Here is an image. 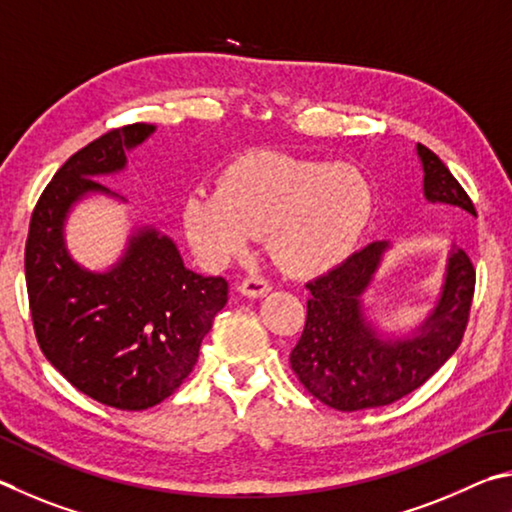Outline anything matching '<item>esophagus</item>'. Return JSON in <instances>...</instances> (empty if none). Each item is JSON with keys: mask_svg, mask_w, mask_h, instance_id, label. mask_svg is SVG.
<instances>
[{"mask_svg": "<svg viewBox=\"0 0 512 512\" xmlns=\"http://www.w3.org/2000/svg\"><path fill=\"white\" fill-rule=\"evenodd\" d=\"M238 290L245 294V297L258 299V297H265V294L272 290V285H270V281L261 279V276H247V279H242Z\"/></svg>", "mask_w": 512, "mask_h": 512, "instance_id": "obj_1", "label": "esophagus"}]
</instances>
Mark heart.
Returning a JSON list of instances; mask_svg holds the SVG:
<instances>
[{"mask_svg": "<svg viewBox=\"0 0 512 512\" xmlns=\"http://www.w3.org/2000/svg\"><path fill=\"white\" fill-rule=\"evenodd\" d=\"M371 213V184L357 168L254 150L222 170L215 191L188 193L182 215L195 254L213 267L240 256L265 231L285 270L319 274L353 254Z\"/></svg>", "mask_w": 512, "mask_h": 512, "instance_id": "heart-1", "label": "heart"}]
</instances>
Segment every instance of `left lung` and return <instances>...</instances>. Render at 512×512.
<instances>
[{
  "label": "left lung",
  "mask_w": 512,
  "mask_h": 512,
  "mask_svg": "<svg viewBox=\"0 0 512 512\" xmlns=\"http://www.w3.org/2000/svg\"><path fill=\"white\" fill-rule=\"evenodd\" d=\"M425 170V197L477 215L463 186L436 152L418 143ZM387 242L375 240L342 265L306 283V326L290 353L292 371L310 396L337 411L387 407L432 378L459 348L470 321L477 272L470 256L456 249L447 265L445 288L420 335L387 342L362 317V292L380 263Z\"/></svg>",
  "instance_id": "8db88e82"
}]
</instances>
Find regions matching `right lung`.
<instances>
[{"label": "right lung", "mask_w": 512, "mask_h": 512, "mask_svg": "<svg viewBox=\"0 0 512 512\" xmlns=\"http://www.w3.org/2000/svg\"><path fill=\"white\" fill-rule=\"evenodd\" d=\"M155 130L114 128L74 152L35 204L24 249L35 339L71 387L101 405L143 411L179 389L193 371L213 317L227 303L222 276L186 270L173 240L146 229L132 236L114 270L92 274L62 242L69 206L125 166V150Z\"/></svg>", "instance_id": "1"}]
</instances>
